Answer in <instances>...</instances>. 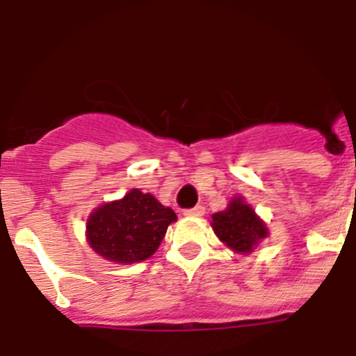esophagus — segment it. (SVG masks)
Masks as SVG:
<instances>
[{"mask_svg": "<svg viewBox=\"0 0 356 356\" xmlns=\"http://www.w3.org/2000/svg\"><path fill=\"white\" fill-rule=\"evenodd\" d=\"M203 213H205V207L203 205H196V207H193V209L184 210V216H188V217H200V216H203Z\"/></svg>", "mask_w": 356, "mask_h": 356, "instance_id": "34e87169", "label": "esophagus"}]
</instances>
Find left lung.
<instances>
[{
	"label": "left lung",
	"mask_w": 356,
	"mask_h": 356,
	"mask_svg": "<svg viewBox=\"0 0 356 356\" xmlns=\"http://www.w3.org/2000/svg\"><path fill=\"white\" fill-rule=\"evenodd\" d=\"M212 227L217 236L236 252H250L268 236L264 222L241 198H234L224 212L213 213Z\"/></svg>",
	"instance_id": "8db88e82"
}]
</instances>
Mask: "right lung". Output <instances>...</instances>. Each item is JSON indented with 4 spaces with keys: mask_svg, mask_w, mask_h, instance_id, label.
<instances>
[{
    "mask_svg": "<svg viewBox=\"0 0 356 356\" xmlns=\"http://www.w3.org/2000/svg\"><path fill=\"white\" fill-rule=\"evenodd\" d=\"M177 219L153 195L139 189L127 193L120 202L99 207L88 219L86 236L97 254L108 261L132 264L151 257Z\"/></svg>",
    "mask_w": 356,
    "mask_h": 356,
    "instance_id": "right-lung-1",
    "label": "right lung"
}]
</instances>
